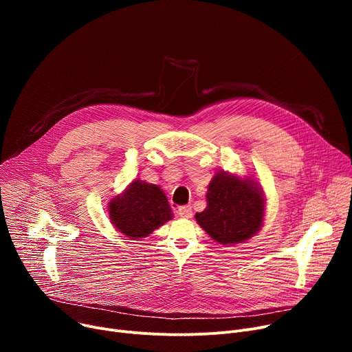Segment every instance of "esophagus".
Listing matches in <instances>:
<instances>
[{
    "label": "esophagus",
    "instance_id": "esophagus-1",
    "mask_svg": "<svg viewBox=\"0 0 352 352\" xmlns=\"http://www.w3.org/2000/svg\"><path fill=\"white\" fill-rule=\"evenodd\" d=\"M178 215L181 218H191L192 217V208L190 206H182L178 208Z\"/></svg>",
    "mask_w": 352,
    "mask_h": 352
}]
</instances>
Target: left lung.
<instances>
[{
    "label": "left lung",
    "mask_w": 352,
    "mask_h": 352,
    "mask_svg": "<svg viewBox=\"0 0 352 352\" xmlns=\"http://www.w3.org/2000/svg\"><path fill=\"white\" fill-rule=\"evenodd\" d=\"M207 202L195 219L219 244L244 243L263 226L264 195L250 178L218 173L208 186Z\"/></svg>",
    "instance_id": "obj_1"
}]
</instances>
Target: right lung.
<instances>
[{"instance_id":"obj_1","label":"right lung","mask_w":352,"mask_h":352,"mask_svg":"<svg viewBox=\"0 0 352 352\" xmlns=\"http://www.w3.org/2000/svg\"><path fill=\"white\" fill-rule=\"evenodd\" d=\"M109 219L114 227L128 238H144L173 218L164 191L141 179L114 197L108 204Z\"/></svg>"}]
</instances>
